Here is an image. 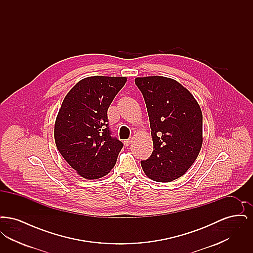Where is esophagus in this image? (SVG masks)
I'll return each mask as SVG.
<instances>
[{"label":"esophagus","mask_w":253,"mask_h":253,"mask_svg":"<svg viewBox=\"0 0 253 253\" xmlns=\"http://www.w3.org/2000/svg\"><path fill=\"white\" fill-rule=\"evenodd\" d=\"M132 140V138H129V139H125V140L123 141V143H124V146H125V147H128L129 145L131 144Z\"/></svg>","instance_id":"34e87169"}]
</instances>
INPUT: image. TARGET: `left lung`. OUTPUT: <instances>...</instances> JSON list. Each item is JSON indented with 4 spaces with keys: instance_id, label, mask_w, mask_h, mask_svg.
Here are the masks:
<instances>
[{
    "instance_id": "left-lung-1",
    "label": "left lung",
    "mask_w": 253,
    "mask_h": 253,
    "mask_svg": "<svg viewBox=\"0 0 253 253\" xmlns=\"http://www.w3.org/2000/svg\"><path fill=\"white\" fill-rule=\"evenodd\" d=\"M144 97L154 151L141 161L145 174L157 182L182 176L198 157L203 143L202 111L192 93L175 80L135 78Z\"/></svg>"
}]
</instances>
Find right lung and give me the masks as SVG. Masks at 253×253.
I'll return each instance as SVG.
<instances>
[{"instance_id": "add662e5", "label": "right lung", "mask_w": 253, "mask_h": 253, "mask_svg": "<svg viewBox=\"0 0 253 253\" xmlns=\"http://www.w3.org/2000/svg\"><path fill=\"white\" fill-rule=\"evenodd\" d=\"M126 82V77L85 78L61 103L54 127L56 146L85 179L103 177L117 162L123 144L111 136L107 110Z\"/></svg>"}]
</instances>
